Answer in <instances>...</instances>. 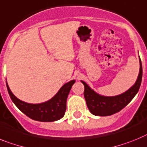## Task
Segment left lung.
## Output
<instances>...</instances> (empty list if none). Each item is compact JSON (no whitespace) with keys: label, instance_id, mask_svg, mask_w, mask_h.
<instances>
[{"label":"left lung","instance_id":"1","mask_svg":"<svg viewBox=\"0 0 147 147\" xmlns=\"http://www.w3.org/2000/svg\"><path fill=\"white\" fill-rule=\"evenodd\" d=\"M141 80L142 65L140 59V70L137 81L132 87L121 95L111 97L103 96L95 92L86 83L81 81L84 85V95L88 109L92 114L98 116H109L118 112L123 109L137 94L141 86Z\"/></svg>","mask_w":147,"mask_h":147}]
</instances>
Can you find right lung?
Instances as JSON below:
<instances>
[{
	"label": "right lung",
	"instance_id": "1",
	"mask_svg": "<svg viewBox=\"0 0 147 147\" xmlns=\"http://www.w3.org/2000/svg\"><path fill=\"white\" fill-rule=\"evenodd\" d=\"M75 81H69L60 89L53 98L41 104H29L19 100L11 92L6 83L9 96L15 106L31 119L41 122H52L63 117L66 109V99Z\"/></svg>",
	"mask_w": 147,
	"mask_h": 147
}]
</instances>
